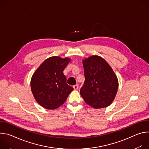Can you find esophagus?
Listing matches in <instances>:
<instances>
[{"label": "esophagus", "instance_id": "obj_1", "mask_svg": "<svg viewBox=\"0 0 149 149\" xmlns=\"http://www.w3.org/2000/svg\"><path fill=\"white\" fill-rule=\"evenodd\" d=\"M73 88H74V89L75 90H77L78 88V84L75 85V86H73Z\"/></svg>", "mask_w": 149, "mask_h": 149}]
</instances>
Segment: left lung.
<instances>
[{"label":"left lung","mask_w":149,"mask_h":149,"mask_svg":"<svg viewBox=\"0 0 149 149\" xmlns=\"http://www.w3.org/2000/svg\"><path fill=\"white\" fill-rule=\"evenodd\" d=\"M85 81L80 94L94 109L110 105L117 94L118 81L113 69L102 57L93 55L82 61Z\"/></svg>","instance_id":"obj_1"}]
</instances>
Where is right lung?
I'll use <instances>...</instances> for the list:
<instances>
[{
  "label": "right lung",
  "mask_w": 149,
  "mask_h": 149,
  "mask_svg": "<svg viewBox=\"0 0 149 149\" xmlns=\"http://www.w3.org/2000/svg\"><path fill=\"white\" fill-rule=\"evenodd\" d=\"M68 58L50 57L42 62L31 80L32 93L37 102L46 109L54 110L66 101L74 88L67 84L63 73Z\"/></svg>",
  "instance_id": "obj_1"
}]
</instances>
